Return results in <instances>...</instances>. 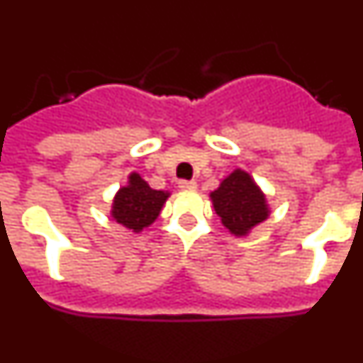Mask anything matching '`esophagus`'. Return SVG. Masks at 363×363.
Returning a JSON list of instances; mask_svg holds the SVG:
<instances>
[{
	"label": "esophagus",
	"instance_id": "34e87169",
	"mask_svg": "<svg viewBox=\"0 0 363 363\" xmlns=\"http://www.w3.org/2000/svg\"><path fill=\"white\" fill-rule=\"evenodd\" d=\"M178 187L182 191H192V189H196V182L194 179H179Z\"/></svg>",
	"mask_w": 363,
	"mask_h": 363
}]
</instances>
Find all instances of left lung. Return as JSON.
Listing matches in <instances>:
<instances>
[{
    "mask_svg": "<svg viewBox=\"0 0 363 363\" xmlns=\"http://www.w3.org/2000/svg\"><path fill=\"white\" fill-rule=\"evenodd\" d=\"M211 198L221 223L236 236H243L267 218L265 196L251 176L240 169L223 179Z\"/></svg>",
    "mask_w": 363,
    "mask_h": 363,
    "instance_id": "left-lung-1",
    "label": "left lung"
}]
</instances>
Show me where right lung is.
Here are the masks:
<instances>
[{"mask_svg": "<svg viewBox=\"0 0 363 363\" xmlns=\"http://www.w3.org/2000/svg\"><path fill=\"white\" fill-rule=\"evenodd\" d=\"M167 192L154 191L140 174H130L129 185L120 189L112 205V216L118 223L129 227L134 233L149 227L162 211Z\"/></svg>", "mask_w": 363, "mask_h": 363, "instance_id": "add662e5", "label": "right lung"}]
</instances>
